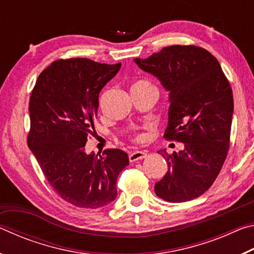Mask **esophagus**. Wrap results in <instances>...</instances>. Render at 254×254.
Instances as JSON below:
<instances>
[{"label": "esophagus", "instance_id": "1", "mask_svg": "<svg viewBox=\"0 0 254 254\" xmlns=\"http://www.w3.org/2000/svg\"><path fill=\"white\" fill-rule=\"evenodd\" d=\"M147 156L148 153L145 151H134L128 156V159H130L131 162H134L137 160H142V159H144Z\"/></svg>", "mask_w": 254, "mask_h": 254}]
</instances>
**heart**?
<instances>
[{
    "instance_id": "b5f03b06",
    "label": "heart",
    "mask_w": 254,
    "mask_h": 254,
    "mask_svg": "<svg viewBox=\"0 0 254 254\" xmlns=\"http://www.w3.org/2000/svg\"><path fill=\"white\" fill-rule=\"evenodd\" d=\"M143 84H148V83H145V81H137V83H135L134 85H143ZM136 140L137 141H141V140H142V136L139 135V136L136 137Z\"/></svg>"
}]
</instances>
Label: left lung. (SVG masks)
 <instances>
[{
    "instance_id": "left-lung-1",
    "label": "left lung",
    "mask_w": 254,
    "mask_h": 254,
    "mask_svg": "<svg viewBox=\"0 0 254 254\" xmlns=\"http://www.w3.org/2000/svg\"><path fill=\"white\" fill-rule=\"evenodd\" d=\"M134 63L169 92L165 136L184 143L173 154L158 151L169 169L154 191L171 203L199 197L220 174L230 147L234 104L229 80L217 59L196 46L165 47Z\"/></svg>"
}]
</instances>
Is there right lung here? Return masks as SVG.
Instances as JSON below:
<instances>
[{"instance_id":"right-lung-1","label":"right lung","mask_w":254,"mask_h":254,"mask_svg":"<svg viewBox=\"0 0 254 254\" xmlns=\"http://www.w3.org/2000/svg\"><path fill=\"white\" fill-rule=\"evenodd\" d=\"M121 63L86 58L56 60L41 72L30 96L28 145L56 192L81 208H100L118 196L117 180L128 165L120 149L87 154L98 95Z\"/></svg>"}]
</instances>
